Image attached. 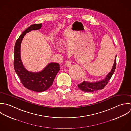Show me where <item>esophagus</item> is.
Instances as JSON below:
<instances>
[{
  "label": "esophagus",
  "instance_id": "1",
  "mask_svg": "<svg viewBox=\"0 0 131 131\" xmlns=\"http://www.w3.org/2000/svg\"><path fill=\"white\" fill-rule=\"evenodd\" d=\"M71 65H72V64H71V62L70 61H69V60L66 61V62L65 63V66L66 67H70L71 66Z\"/></svg>",
  "mask_w": 131,
  "mask_h": 131
}]
</instances>
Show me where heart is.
I'll return each mask as SVG.
<instances>
[{
	"label": "heart",
	"instance_id": "obj_1",
	"mask_svg": "<svg viewBox=\"0 0 131 131\" xmlns=\"http://www.w3.org/2000/svg\"><path fill=\"white\" fill-rule=\"evenodd\" d=\"M63 43L64 44H65L66 43V42L65 41H63ZM56 49H57L59 51H60V52H62V51H63V49L62 47L61 46V45L59 43H57L56 44Z\"/></svg>",
	"mask_w": 131,
	"mask_h": 131
}]
</instances>
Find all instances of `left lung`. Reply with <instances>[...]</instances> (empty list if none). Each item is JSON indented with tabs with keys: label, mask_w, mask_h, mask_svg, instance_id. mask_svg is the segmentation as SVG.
<instances>
[{
	"label": "left lung",
	"mask_w": 131,
	"mask_h": 131,
	"mask_svg": "<svg viewBox=\"0 0 131 131\" xmlns=\"http://www.w3.org/2000/svg\"><path fill=\"white\" fill-rule=\"evenodd\" d=\"M116 65V55L115 58L114 64L111 71L106 75L105 78L100 81L96 82H89L87 81H84L80 84L78 85V87L83 91L87 92H91L96 91L99 90H102L108 84L109 81L111 78L113 74Z\"/></svg>",
	"instance_id": "left-lung-1"
}]
</instances>
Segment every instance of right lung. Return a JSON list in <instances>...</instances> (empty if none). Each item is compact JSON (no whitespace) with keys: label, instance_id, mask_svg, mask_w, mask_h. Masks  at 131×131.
I'll use <instances>...</instances> for the list:
<instances>
[{"label":"right lung","instance_id":"1","mask_svg":"<svg viewBox=\"0 0 131 131\" xmlns=\"http://www.w3.org/2000/svg\"><path fill=\"white\" fill-rule=\"evenodd\" d=\"M42 23L32 24L26 29L17 40L14 47V67L16 73L23 86L27 89L38 92L47 90L52 86L54 78L60 70V65L56 62H51L41 71H28L24 66L21 57V44L26 33L32 30L40 29Z\"/></svg>","mask_w":131,"mask_h":131}]
</instances>
